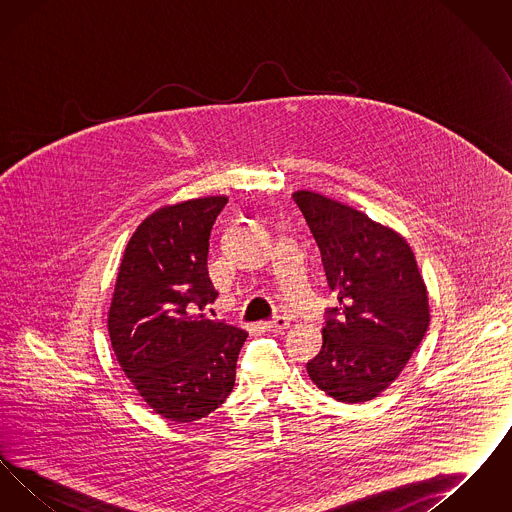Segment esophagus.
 Wrapping results in <instances>:
<instances>
[{
  "mask_svg": "<svg viewBox=\"0 0 512 512\" xmlns=\"http://www.w3.org/2000/svg\"><path fill=\"white\" fill-rule=\"evenodd\" d=\"M288 326H290V318L282 317V315H278V317H274L272 320L265 322V328H267V330H274V332H284Z\"/></svg>",
  "mask_w": 512,
  "mask_h": 512,
  "instance_id": "obj_1",
  "label": "esophagus"
}]
</instances>
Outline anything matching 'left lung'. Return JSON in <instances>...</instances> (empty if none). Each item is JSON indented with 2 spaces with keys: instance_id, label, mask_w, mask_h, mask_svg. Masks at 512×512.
<instances>
[{
  "instance_id": "obj_1",
  "label": "left lung",
  "mask_w": 512,
  "mask_h": 512,
  "mask_svg": "<svg viewBox=\"0 0 512 512\" xmlns=\"http://www.w3.org/2000/svg\"><path fill=\"white\" fill-rule=\"evenodd\" d=\"M293 201L338 297L307 372L336 401H370L401 374L430 324L413 251L395 230L330 197L301 190Z\"/></svg>"
}]
</instances>
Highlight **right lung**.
I'll use <instances>...</instances> for the list:
<instances>
[{
    "instance_id": "add662e5",
    "label": "right lung",
    "mask_w": 512,
    "mask_h": 512,
    "mask_svg": "<svg viewBox=\"0 0 512 512\" xmlns=\"http://www.w3.org/2000/svg\"><path fill=\"white\" fill-rule=\"evenodd\" d=\"M228 197H199L149 215L124 249L109 309V336L124 374L172 422L213 413L236 382L247 332L194 313L219 293L207 255Z\"/></svg>"
}]
</instances>
